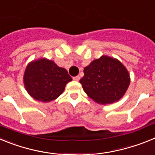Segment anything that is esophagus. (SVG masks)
I'll return each instance as SVG.
<instances>
[{"label": "esophagus", "mask_w": 155, "mask_h": 155, "mask_svg": "<svg viewBox=\"0 0 155 155\" xmlns=\"http://www.w3.org/2000/svg\"><path fill=\"white\" fill-rule=\"evenodd\" d=\"M80 78H81V77H80V76H75V77H74V78H73L74 80L77 81H78L80 80Z\"/></svg>", "instance_id": "34e87169"}]
</instances>
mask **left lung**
Returning a JSON list of instances; mask_svg holds the SVG:
<instances>
[{
  "mask_svg": "<svg viewBox=\"0 0 155 155\" xmlns=\"http://www.w3.org/2000/svg\"><path fill=\"white\" fill-rule=\"evenodd\" d=\"M80 80L86 94L99 104H110L124 96L130 84L128 71L118 60L102 56L84 68Z\"/></svg>",
  "mask_w": 155,
  "mask_h": 155,
  "instance_id": "left-lung-1",
  "label": "left lung"
}]
</instances>
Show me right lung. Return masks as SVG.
<instances>
[{
  "instance_id": "right-lung-1",
  "label": "right lung",
  "mask_w": 155,
  "mask_h": 155,
  "mask_svg": "<svg viewBox=\"0 0 155 155\" xmlns=\"http://www.w3.org/2000/svg\"><path fill=\"white\" fill-rule=\"evenodd\" d=\"M71 81L72 78L67 70L45 58L30 63L24 74L25 87L28 94L43 102L60 96Z\"/></svg>"
}]
</instances>
